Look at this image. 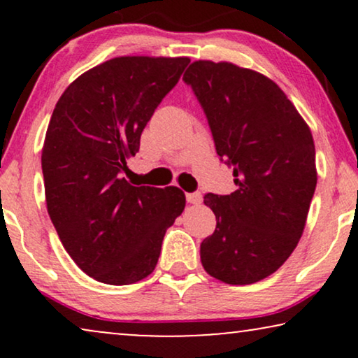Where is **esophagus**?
<instances>
[{"label":"esophagus","instance_id":"obj_1","mask_svg":"<svg viewBox=\"0 0 358 358\" xmlns=\"http://www.w3.org/2000/svg\"><path fill=\"white\" fill-rule=\"evenodd\" d=\"M185 199H187L189 203H194L197 205L202 202V195H200V192H192V194H185Z\"/></svg>","mask_w":358,"mask_h":358}]
</instances>
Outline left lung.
<instances>
[{"label": "left lung", "mask_w": 358, "mask_h": 358, "mask_svg": "<svg viewBox=\"0 0 358 358\" xmlns=\"http://www.w3.org/2000/svg\"><path fill=\"white\" fill-rule=\"evenodd\" d=\"M182 80L236 184L229 195L203 197L217 228L200 244V261L229 285L256 283L290 257L305 229L317 180L311 130L285 92L257 71L199 60Z\"/></svg>", "instance_id": "1"}]
</instances>
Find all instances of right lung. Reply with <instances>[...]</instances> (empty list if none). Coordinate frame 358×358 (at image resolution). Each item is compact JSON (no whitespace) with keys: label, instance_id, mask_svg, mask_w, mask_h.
<instances>
[{"label":"right lung","instance_id":"obj_1","mask_svg":"<svg viewBox=\"0 0 358 358\" xmlns=\"http://www.w3.org/2000/svg\"><path fill=\"white\" fill-rule=\"evenodd\" d=\"M187 57H117L66 87L42 148L45 200L58 238L97 282L130 285L155 271L163 238L182 213L179 187L131 185L127 159Z\"/></svg>","mask_w":358,"mask_h":358}]
</instances>
